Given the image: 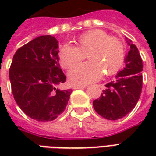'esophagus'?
<instances>
[{"mask_svg": "<svg viewBox=\"0 0 156 156\" xmlns=\"http://www.w3.org/2000/svg\"><path fill=\"white\" fill-rule=\"evenodd\" d=\"M86 86H83V85H74L73 86V89H81V88H85Z\"/></svg>", "mask_w": 156, "mask_h": 156, "instance_id": "1", "label": "esophagus"}]
</instances>
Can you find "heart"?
Here are the masks:
<instances>
[{
    "instance_id": "heart-1",
    "label": "heart",
    "mask_w": 156,
    "mask_h": 156,
    "mask_svg": "<svg viewBox=\"0 0 156 156\" xmlns=\"http://www.w3.org/2000/svg\"><path fill=\"white\" fill-rule=\"evenodd\" d=\"M76 47L65 44L58 52V62L63 68H71L87 56L88 61L73 67L68 78L75 84L98 81L103 73L112 75L119 70L124 58V46L119 40L102 30L83 33L75 41Z\"/></svg>"
}]
</instances>
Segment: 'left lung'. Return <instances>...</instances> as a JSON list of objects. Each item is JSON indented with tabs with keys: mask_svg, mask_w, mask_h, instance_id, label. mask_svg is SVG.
I'll use <instances>...</instances> for the list:
<instances>
[{
	"mask_svg": "<svg viewBox=\"0 0 156 156\" xmlns=\"http://www.w3.org/2000/svg\"><path fill=\"white\" fill-rule=\"evenodd\" d=\"M129 51L124 58L125 68L116 75V80L105 85L101 97L95 99V111L108 120L124 117L135 107L142 90L143 63L137 47L126 38Z\"/></svg>",
	"mask_w": 156,
	"mask_h": 156,
	"instance_id": "8db88e82",
	"label": "left lung"
}]
</instances>
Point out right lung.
<instances>
[{
    "mask_svg": "<svg viewBox=\"0 0 156 156\" xmlns=\"http://www.w3.org/2000/svg\"><path fill=\"white\" fill-rule=\"evenodd\" d=\"M58 41L40 36L16 51L9 70L14 98L26 115L41 122L54 120L64 111L71 89L59 85L66 76L58 62Z\"/></svg>",
    "mask_w": 156,
    "mask_h": 156,
    "instance_id": "right-lung-1",
    "label": "right lung"
}]
</instances>
